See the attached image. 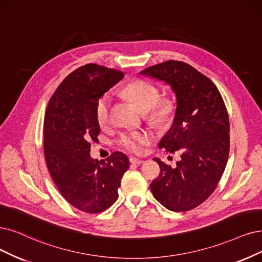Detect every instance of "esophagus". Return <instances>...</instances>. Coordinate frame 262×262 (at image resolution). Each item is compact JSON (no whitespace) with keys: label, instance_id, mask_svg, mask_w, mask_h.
Masks as SVG:
<instances>
[{"label":"esophagus","instance_id":"1","mask_svg":"<svg viewBox=\"0 0 262 262\" xmlns=\"http://www.w3.org/2000/svg\"><path fill=\"white\" fill-rule=\"evenodd\" d=\"M129 162H130L132 164H135V165H141V164H142L144 161L141 160V159H137V158H130V159H129Z\"/></svg>","mask_w":262,"mask_h":262}]
</instances>
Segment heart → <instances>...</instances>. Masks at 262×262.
<instances>
[{
    "instance_id": "b5f03b06",
    "label": "heart",
    "mask_w": 262,
    "mask_h": 262,
    "mask_svg": "<svg viewBox=\"0 0 262 262\" xmlns=\"http://www.w3.org/2000/svg\"><path fill=\"white\" fill-rule=\"evenodd\" d=\"M125 95L138 105L142 111L147 112L149 119L157 124L167 123L173 114V103L170 99H159L158 87L146 82L135 81L125 86ZM112 105V95L103 94L96 103V120L101 127H104L110 121V110ZM154 136L150 130H129L121 134L118 144L129 152L141 153L144 147L153 140Z\"/></svg>"
}]
</instances>
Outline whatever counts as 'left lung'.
Instances as JSON below:
<instances>
[{
    "mask_svg": "<svg viewBox=\"0 0 262 262\" xmlns=\"http://www.w3.org/2000/svg\"><path fill=\"white\" fill-rule=\"evenodd\" d=\"M140 74L168 84L177 100L175 119L159 148L179 150L181 160L171 168L154 159L161 171L150 185L153 196L172 211L195 208L215 191L228 162L230 124L224 99L207 76L186 62L168 60Z\"/></svg>",
    "mask_w": 262,
    "mask_h": 262,
    "instance_id": "left-lung-1",
    "label": "left lung"
}]
</instances>
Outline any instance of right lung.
Returning <instances> with one entry per match:
<instances>
[{
	"label": "right lung",
	"mask_w": 262,
	"mask_h": 262,
	"mask_svg": "<svg viewBox=\"0 0 262 262\" xmlns=\"http://www.w3.org/2000/svg\"><path fill=\"white\" fill-rule=\"evenodd\" d=\"M124 77V72L89 63L57 87L44 118V156L56 187L72 206L90 214L108 209L118 200L128 158L113 152L105 161L91 158L98 140L96 103Z\"/></svg>",
	"instance_id": "1"
}]
</instances>
